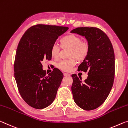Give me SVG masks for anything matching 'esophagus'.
<instances>
[{
  "mask_svg": "<svg viewBox=\"0 0 128 128\" xmlns=\"http://www.w3.org/2000/svg\"><path fill=\"white\" fill-rule=\"evenodd\" d=\"M64 76H70V74H69L68 73L64 72Z\"/></svg>",
  "mask_w": 128,
  "mask_h": 128,
  "instance_id": "obj_1",
  "label": "esophagus"
}]
</instances>
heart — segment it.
Here are the masks:
<instances>
[{"label": "heart", "instance_id": "heart-1", "mask_svg": "<svg viewBox=\"0 0 128 128\" xmlns=\"http://www.w3.org/2000/svg\"><path fill=\"white\" fill-rule=\"evenodd\" d=\"M60 46L63 49H70L68 56L70 59L60 60L56 67L64 72H69L75 64V59L78 61L85 60L89 53L90 46L88 42L82 41L80 37L75 34H68L60 40ZM60 48L56 44H53L50 48L52 57L57 58L60 56Z\"/></svg>", "mask_w": 128, "mask_h": 128}]
</instances>
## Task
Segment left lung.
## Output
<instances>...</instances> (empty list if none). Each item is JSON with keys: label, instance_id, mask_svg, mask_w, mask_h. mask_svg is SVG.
I'll use <instances>...</instances> for the list:
<instances>
[{"label": "left lung", "instance_id": "obj_1", "mask_svg": "<svg viewBox=\"0 0 128 128\" xmlns=\"http://www.w3.org/2000/svg\"><path fill=\"white\" fill-rule=\"evenodd\" d=\"M71 33L85 37L90 46L87 56L78 70L88 72L87 78L72 75V91L75 103L86 110H95L105 102L114 84L115 70L114 50L110 38L103 31L95 27H79Z\"/></svg>", "mask_w": 128, "mask_h": 128}]
</instances>
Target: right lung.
I'll list each match as a JSON object with an SVG mask.
<instances>
[{"label":"right lung","mask_w":128,"mask_h":128,"mask_svg":"<svg viewBox=\"0 0 128 128\" xmlns=\"http://www.w3.org/2000/svg\"><path fill=\"white\" fill-rule=\"evenodd\" d=\"M67 26L37 24L23 34L17 48L14 76L18 91L29 106L43 109L55 99L64 74L55 68L47 74L42 62L51 60L50 48Z\"/></svg>","instance_id":"right-lung-1"}]
</instances>
